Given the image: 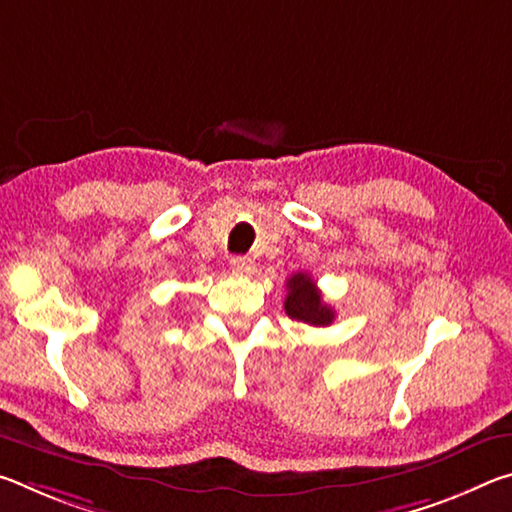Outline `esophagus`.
Here are the masks:
<instances>
[{"label": "esophagus", "mask_w": 512, "mask_h": 512, "mask_svg": "<svg viewBox=\"0 0 512 512\" xmlns=\"http://www.w3.org/2000/svg\"><path fill=\"white\" fill-rule=\"evenodd\" d=\"M230 266L235 268L237 273H244V275H250L255 271V262L250 257H244V255H237V257H230Z\"/></svg>", "instance_id": "1"}]
</instances>
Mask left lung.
Returning <instances> with one entry per match:
<instances>
[{
	"mask_svg": "<svg viewBox=\"0 0 512 512\" xmlns=\"http://www.w3.org/2000/svg\"><path fill=\"white\" fill-rule=\"evenodd\" d=\"M287 300H284V311L293 320L300 323L327 327L334 323V309L325 305L320 298L316 282L307 273H296L287 280Z\"/></svg>",
	"mask_w": 512,
	"mask_h": 512,
	"instance_id": "obj_1",
	"label": "left lung"
}]
</instances>
